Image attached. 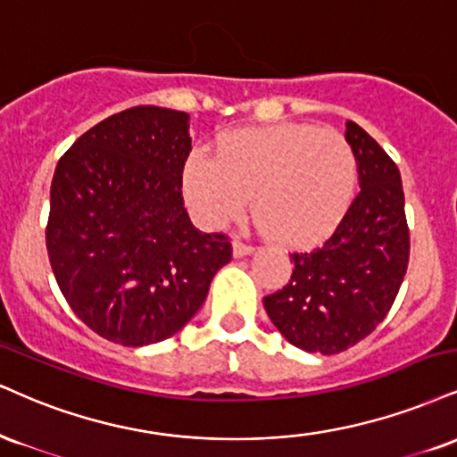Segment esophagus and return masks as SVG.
<instances>
[{"mask_svg":"<svg viewBox=\"0 0 457 457\" xmlns=\"http://www.w3.org/2000/svg\"><path fill=\"white\" fill-rule=\"evenodd\" d=\"M232 251H234V257H245V255H251V253L255 251V246L240 243V240H234Z\"/></svg>","mask_w":457,"mask_h":457,"instance_id":"esophagus-1","label":"esophagus"}]
</instances>
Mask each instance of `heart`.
<instances>
[{
    "label": "heart",
    "mask_w": 457,
    "mask_h": 457,
    "mask_svg": "<svg viewBox=\"0 0 457 457\" xmlns=\"http://www.w3.org/2000/svg\"><path fill=\"white\" fill-rule=\"evenodd\" d=\"M357 157L334 129L281 123L236 129L217 155H194L183 170L187 204L211 228L245 211L253 195L260 225L283 245H309L340 221L353 200Z\"/></svg>",
    "instance_id": "b5f03b06"
}]
</instances>
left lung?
Masks as SVG:
<instances>
[{"label":"left lung","mask_w":457,"mask_h":457,"mask_svg":"<svg viewBox=\"0 0 457 457\" xmlns=\"http://www.w3.org/2000/svg\"><path fill=\"white\" fill-rule=\"evenodd\" d=\"M360 194L321 246L294 253L291 281L266 295L268 317L294 347L334 355L364 340L392 309L409 266L398 166L353 120Z\"/></svg>","instance_id":"8db88e82"}]
</instances>
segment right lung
<instances>
[{
    "label": "right lung",
    "mask_w": 457,
    "mask_h": 457,
    "mask_svg": "<svg viewBox=\"0 0 457 457\" xmlns=\"http://www.w3.org/2000/svg\"><path fill=\"white\" fill-rule=\"evenodd\" d=\"M189 114L136 106L104 119L59 159L46 249L71 311L123 347L174 337L232 260L223 234H204L180 185Z\"/></svg>",
    "instance_id": "add662e5"
}]
</instances>
